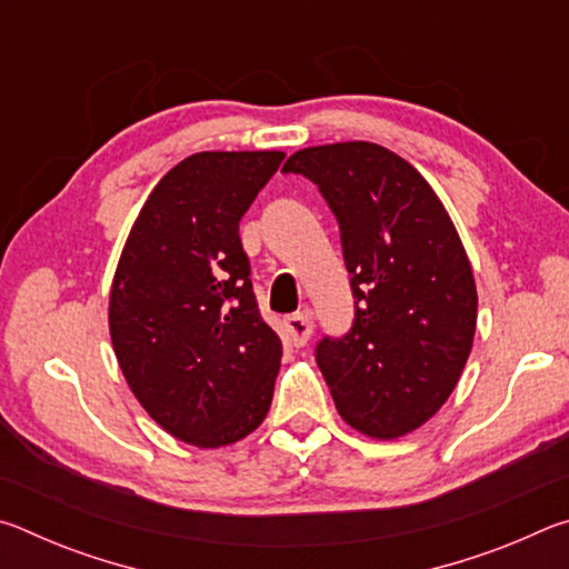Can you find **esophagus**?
<instances>
[{"mask_svg":"<svg viewBox=\"0 0 569 569\" xmlns=\"http://www.w3.org/2000/svg\"><path fill=\"white\" fill-rule=\"evenodd\" d=\"M286 331L291 336L293 346H306L313 333V319L311 313H293L286 319Z\"/></svg>","mask_w":569,"mask_h":569,"instance_id":"esophagus-1","label":"esophagus"}]
</instances>
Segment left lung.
Wrapping results in <instances>:
<instances>
[{"mask_svg": "<svg viewBox=\"0 0 569 569\" xmlns=\"http://www.w3.org/2000/svg\"><path fill=\"white\" fill-rule=\"evenodd\" d=\"M283 172L316 182L341 228L356 319L316 346L346 423L397 439L445 407L477 331V286L447 208L421 172L377 142L293 152Z\"/></svg>", "mask_w": 569, "mask_h": 569, "instance_id": "1", "label": "left lung"}]
</instances>
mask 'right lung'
Instances as JSON below:
<instances>
[{
    "instance_id": "add662e5",
    "label": "right lung",
    "mask_w": 569,
    "mask_h": 569,
    "mask_svg": "<svg viewBox=\"0 0 569 569\" xmlns=\"http://www.w3.org/2000/svg\"><path fill=\"white\" fill-rule=\"evenodd\" d=\"M286 156L196 152L152 188L110 291L114 356L152 419L218 449L261 427L283 346L261 319L238 223Z\"/></svg>"
}]
</instances>
